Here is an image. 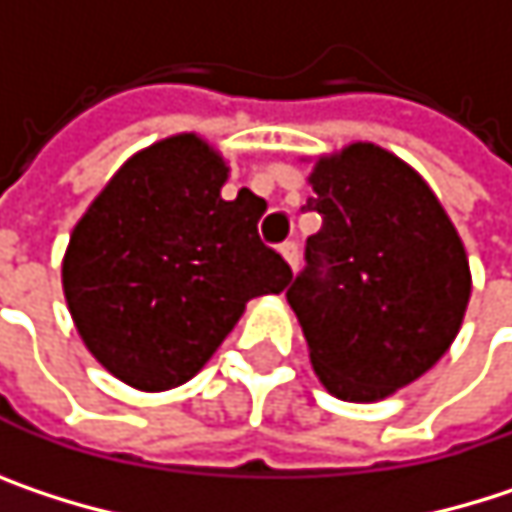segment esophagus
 <instances>
[{"instance_id":"esophagus-1","label":"esophagus","mask_w":512,"mask_h":512,"mask_svg":"<svg viewBox=\"0 0 512 512\" xmlns=\"http://www.w3.org/2000/svg\"><path fill=\"white\" fill-rule=\"evenodd\" d=\"M281 257L290 263L293 272H299V246H296V243H284V246H281Z\"/></svg>"}]
</instances>
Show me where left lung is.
<instances>
[{
  "label": "left lung",
  "instance_id": "obj_1",
  "mask_svg": "<svg viewBox=\"0 0 512 512\" xmlns=\"http://www.w3.org/2000/svg\"><path fill=\"white\" fill-rule=\"evenodd\" d=\"M308 183L323 228L287 302L323 388L385 400L451 350L471 296L465 246L427 180L373 142L317 156Z\"/></svg>",
  "mask_w": 512,
  "mask_h": 512
}]
</instances>
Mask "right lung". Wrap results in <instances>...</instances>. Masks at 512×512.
I'll return each instance as SVG.
<instances>
[{
	"instance_id": "right-lung-1",
	"label": "right lung",
	"mask_w": 512,
	"mask_h": 512,
	"mask_svg": "<svg viewBox=\"0 0 512 512\" xmlns=\"http://www.w3.org/2000/svg\"><path fill=\"white\" fill-rule=\"evenodd\" d=\"M228 162L198 133L133 154L70 231L61 287L85 350L139 391L189 382L246 302L281 293L293 272L266 249V201L222 198Z\"/></svg>"
}]
</instances>
